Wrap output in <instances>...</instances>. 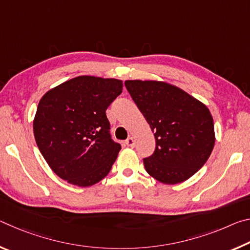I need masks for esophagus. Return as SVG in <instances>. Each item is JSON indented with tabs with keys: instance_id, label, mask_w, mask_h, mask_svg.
Segmentation results:
<instances>
[{
	"instance_id": "34e87169",
	"label": "esophagus",
	"mask_w": 250,
	"mask_h": 250,
	"mask_svg": "<svg viewBox=\"0 0 250 250\" xmlns=\"http://www.w3.org/2000/svg\"><path fill=\"white\" fill-rule=\"evenodd\" d=\"M125 145L128 146L133 147V146H134V139H133L132 137H129V138L125 140Z\"/></svg>"
}]
</instances>
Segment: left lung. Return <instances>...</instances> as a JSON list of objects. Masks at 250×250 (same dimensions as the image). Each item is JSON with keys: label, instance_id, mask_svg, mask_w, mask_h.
<instances>
[{"label": "left lung", "instance_id": "left-lung-1", "mask_svg": "<svg viewBox=\"0 0 250 250\" xmlns=\"http://www.w3.org/2000/svg\"><path fill=\"white\" fill-rule=\"evenodd\" d=\"M125 84L154 132V153L143 159L146 171L164 184H177L193 176L215 145L208 108L164 82L125 80Z\"/></svg>", "mask_w": 250, "mask_h": 250}]
</instances>
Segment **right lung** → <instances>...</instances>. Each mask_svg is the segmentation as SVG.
<instances>
[{"instance_id":"1","label":"right lung","mask_w":250,"mask_h":250,"mask_svg":"<svg viewBox=\"0 0 250 250\" xmlns=\"http://www.w3.org/2000/svg\"><path fill=\"white\" fill-rule=\"evenodd\" d=\"M121 92L119 79L78 76L42 97L34 137L61 179L86 188L107 176L121 146L111 139L105 110Z\"/></svg>"}]
</instances>
